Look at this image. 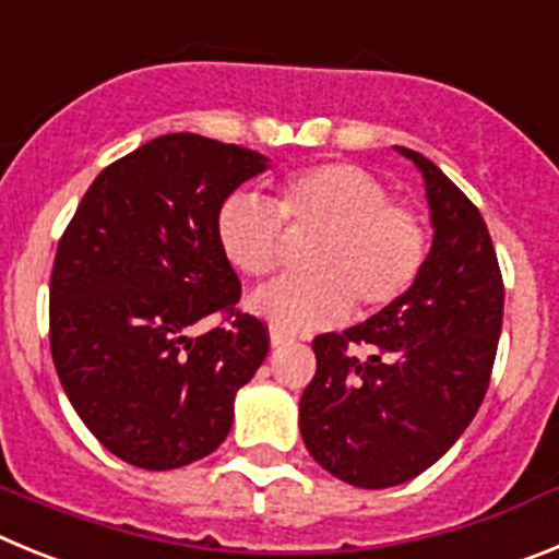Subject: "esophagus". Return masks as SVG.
I'll list each match as a JSON object with an SVG mask.
<instances>
[{"label":"esophagus","instance_id":"esophagus-1","mask_svg":"<svg viewBox=\"0 0 559 559\" xmlns=\"http://www.w3.org/2000/svg\"><path fill=\"white\" fill-rule=\"evenodd\" d=\"M286 342H289V334H286V331L270 329V345H273V348H278V345H286Z\"/></svg>","mask_w":559,"mask_h":559}]
</instances>
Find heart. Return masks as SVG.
Masks as SVG:
<instances>
[{
	"label": "heart",
	"instance_id": "1",
	"mask_svg": "<svg viewBox=\"0 0 559 559\" xmlns=\"http://www.w3.org/2000/svg\"><path fill=\"white\" fill-rule=\"evenodd\" d=\"M284 228L317 230L304 278L264 286L250 309L281 331H314L401 300L429 261V230L412 205L356 164H317L275 186L273 205L236 192L223 200L214 234L225 261L245 278H267L284 261Z\"/></svg>",
	"mask_w": 559,
	"mask_h": 559
}]
</instances>
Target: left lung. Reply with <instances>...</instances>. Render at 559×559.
Listing matches in <instances>:
<instances>
[{"instance_id": "1", "label": "left lung", "mask_w": 559, "mask_h": 559, "mask_svg": "<svg viewBox=\"0 0 559 559\" xmlns=\"http://www.w3.org/2000/svg\"><path fill=\"white\" fill-rule=\"evenodd\" d=\"M429 261L404 298L342 334L314 336L300 435L320 465L379 490L415 479L460 440L485 401L504 317V281L479 209L426 155Z\"/></svg>"}]
</instances>
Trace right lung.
<instances>
[{
	"mask_svg": "<svg viewBox=\"0 0 559 559\" xmlns=\"http://www.w3.org/2000/svg\"><path fill=\"white\" fill-rule=\"evenodd\" d=\"M255 150L167 133L114 160L80 200L49 278V348L92 435L144 471L217 449L270 350L214 234L223 200L264 173ZM228 326L194 337L203 316Z\"/></svg>",
	"mask_w": 559,
	"mask_h": 559,
	"instance_id": "right-lung-1",
	"label": "right lung"
}]
</instances>
